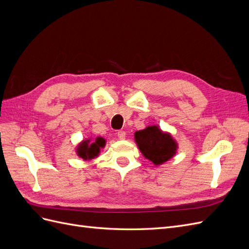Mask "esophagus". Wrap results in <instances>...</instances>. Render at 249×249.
I'll return each instance as SVG.
<instances>
[{
  "label": "esophagus",
  "instance_id": "1",
  "mask_svg": "<svg viewBox=\"0 0 249 249\" xmlns=\"http://www.w3.org/2000/svg\"><path fill=\"white\" fill-rule=\"evenodd\" d=\"M125 132L124 131H122V130H120V131H118L117 132V137L120 139V140H123V139H124L125 138Z\"/></svg>",
  "mask_w": 249,
  "mask_h": 249
}]
</instances>
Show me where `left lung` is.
Wrapping results in <instances>:
<instances>
[{"label":"left lung","mask_w":249,"mask_h":249,"mask_svg":"<svg viewBox=\"0 0 249 249\" xmlns=\"http://www.w3.org/2000/svg\"><path fill=\"white\" fill-rule=\"evenodd\" d=\"M135 140L146 159L159 165L168 161L177 152V143L169 134L163 133L156 125L135 133Z\"/></svg>","instance_id":"1"}]
</instances>
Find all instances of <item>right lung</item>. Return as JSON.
<instances>
[{"label": "right lung", "mask_w": 249, "mask_h": 249, "mask_svg": "<svg viewBox=\"0 0 249 249\" xmlns=\"http://www.w3.org/2000/svg\"><path fill=\"white\" fill-rule=\"evenodd\" d=\"M89 142L90 140H85L82 142V144L78 146L77 153L84 160H90L95 158L97 155H99L101 147H104L105 143H106V141H105L104 138L102 137L96 138L95 141L91 143Z\"/></svg>", "instance_id": "1"}]
</instances>
